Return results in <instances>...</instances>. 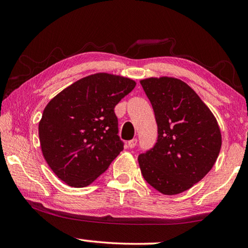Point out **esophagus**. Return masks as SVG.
Returning <instances> with one entry per match:
<instances>
[{"instance_id":"34e87169","label":"esophagus","mask_w":248,"mask_h":248,"mask_svg":"<svg viewBox=\"0 0 248 248\" xmlns=\"http://www.w3.org/2000/svg\"><path fill=\"white\" fill-rule=\"evenodd\" d=\"M137 142H138V140L137 139H132V140H130V141H128V146L130 149H133L134 146L137 145Z\"/></svg>"}]
</instances>
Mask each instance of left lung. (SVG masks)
Here are the masks:
<instances>
[{
	"instance_id": "left-lung-1",
	"label": "left lung",
	"mask_w": 248,
	"mask_h": 248,
	"mask_svg": "<svg viewBox=\"0 0 248 248\" xmlns=\"http://www.w3.org/2000/svg\"><path fill=\"white\" fill-rule=\"evenodd\" d=\"M152 104L158 138L138 157L141 174L163 195H178L200 182L219 156V124L198 94L171 77L140 81Z\"/></svg>"
}]
</instances>
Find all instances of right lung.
<instances>
[{"label":"right lung","mask_w":248,"mask_h":248,"mask_svg":"<svg viewBox=\"0 0 248 248\" xmlns=\"http://www.w3.org/2000/svg\"><path fill=\"white\" fill-rule=\"evenodd\" d=\"M136 84L95 73L65 87L45 107L38 125L41 152L68 186H89L124 150L114 108Z\"/></svg>","instance_id":"right-lung-1"}]
</instances>
